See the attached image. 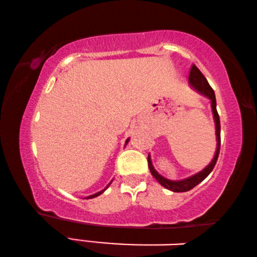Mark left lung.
<instances>
[{"instance_id": "8db88e82", "label": "left lung", "mask_w": 257, "mask_h": 257, "mask_svg": "<svg viewBox=\"0 0 257 257\" xmlns=\"http://www.w3.org/2000/svg\"><path fill=\"white\" fill-rule=\"evenodd\" d=\"M188 79L190 85L194 87L195 89H197L199 93L205 95L206 97L211 99V104H212V111H213V116H214V121H215V128H216V141H217V146H216V152L214 155V159L212 160V162L207 165V167L204 169L203 171L196 173V175L187 178V179L180 180V181H172L169 179H165L164 177L159 175L158 171L153 168V164H152L151 158L149 155L147 158V162H149V168L151 170V173L153 175V177L158 180L161 185L165 188L170 189L172 191H176V193H182V191H188L190 189H193L195 186H197L199 182H202L205 178L210 175L212 172L213 169L215 167V163L217 161V158H219V153H220V146H221V127H220V118L219 114H217L216 111V101H215V94L214 90H213L212 87L208 84L206 78L203 76V73L199 71V69L195 66V64H191L190 67V71H189V76Z\"/></svg>"}]
</instances>
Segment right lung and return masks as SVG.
I'll list each match as a JSON object with an SVG mask.
<instances>
[{
    "mask_svg": "<svg viewBox=\"0 0 257 257\" xmlns=\"http://www.w3.org/2000/svg\"><path fill=\"white\" fill-rule=\"evenodd\" d=\"M128 141H129V139H127V142H125V144H127V143H128ZM112 182V181H111ZM111 182H110V184H111ZM110 184H108L107 186H106V188H107V187L108 186H110ZM105 188V189H106ZM105 189H103V190H101V191H98V193H96V194H94V195H90V196H88V197H86V199H90V198H94V197H97V196H99V195H101L102 193H103V191L104 190H105Z\"/></svg>",
    "mask_w": 257,
    "mask_h": 257,
    "instance_id": "1",
    "label": "right lung"
}]
</instances>
